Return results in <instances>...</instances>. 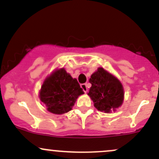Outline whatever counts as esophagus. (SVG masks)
Segmentation results:
<instances>
[{"mask_svg": "<svg viewBox=\"0 0 159 159\" xmlns=\"http://www.w3.org/2000/svg\"><path fill=\"white\" fill-rule=\"evenodd\" d=\"M81 88H82L83 91L84 92V93H87V92H88V87H87V84H81Z\"/></svg>", "mask_w": 159, "mask_h": 159, "instance_id": "1", "label": "esophagus"}]
</instances>
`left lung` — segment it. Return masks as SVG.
Returning a JSON list of instances; mask_svg holds the SVG:
<instances>
[{"label": "left lung", "mask_w": 159, "mask_h": 159, "mask_svg": "<svg viewBox=\"0 0 159 159\" xmlns=\"http://www.w3.org/2000/svg\"><path fill=\"white\" fill-rule=\"evenodd\" d=\"M89 81L92 86L88 95L98 110L108 113L116 110L121 105L124 99L123 87L121 82L108 71L99 68Z\"/></svg>", "instance_id": "1"}]
</instances>
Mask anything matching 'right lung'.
<instances>
[{
    "instance_id": "add662e5",
    "label": "right lung",
    "mask_w": 159,
    "mask_h": 159,
    "mask_svg": "<svg viewBox=\"0 0 159 159\" xmlns=\"http://www.w3.org/2000/svg\"><path fill=\"white\" fill-rule=\"evenodd\" d=\"M84 93L78 81L73 79L64 69L55 71L43 82L40 99L53 114L70 111L78 96Z\"/></svg>"
}]
</instances>
